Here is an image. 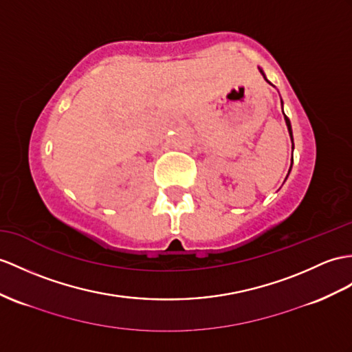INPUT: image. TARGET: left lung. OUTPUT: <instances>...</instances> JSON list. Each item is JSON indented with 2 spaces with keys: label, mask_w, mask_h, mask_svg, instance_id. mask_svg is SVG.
I'll return each mask as SVG.
<instances>
[{
  "label": "left lung",
  "mask_w": 352,
  "mask_h": 352,
  "mask_svg": "<svg viewBox=\"0 0 352 352\" xmlns=\"http://www.w3.org/2000/svg\"><path fill=\"white\" fill-rule=\"evenodd\" d=\"M260 73L263 74V77H264V79H265V74H264V72L261 70V68H260ZM265 80H267V79H265ZM269 82V80H267ZM270 83V82H269ZM285 122H287V126H288V133H289V137H291V140H293V130H291V122H289V119L285 116ZM293 148H294V143H293ZM291 170V168H289Z\"/></svg>",
  "instance_id": "left-lung-1"
}]
</instances>
